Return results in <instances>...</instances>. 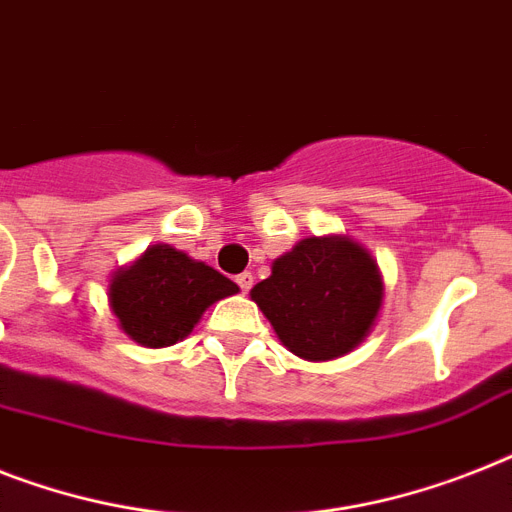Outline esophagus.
I'll return each instance as SVG.
<instances>
[{"instance_id": "34e87169", "label": "esophagus", "mask_w": 512, "mask_h": 512, "mask_svg": "<svg viewBox=\"0 0 512 512\" xmlns=\"http://www.w3.org/2000/svg\"><path fill=\"white\" fill-rule=\"evenodd\" d=\"M252 281H255V278H252V273H239V276H236V284H239V289H242L244 294L252 289Z\"/></svg>"}]
</instances>
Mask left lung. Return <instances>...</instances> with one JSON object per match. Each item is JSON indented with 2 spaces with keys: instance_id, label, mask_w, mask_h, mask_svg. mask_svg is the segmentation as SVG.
<instances>
[{
  "instance_id": "1",
  "label": "left lung",
  "mask_w": 512,
  "mask_h": 512,
  "mask_svg": "<svg viewBox=\"0 0 512 512\" xmlns=\"http://www.w3.org/2000/svg\"><path fill=\"white\" fill-rule=\"evenodd\" d=\"M286 350L321 363L352 352L371 334L384 302L376 260L350 236H310L273 260L249 292Z\"/></svg>"
}]
</instances>
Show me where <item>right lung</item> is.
<instances>
[{
	"mask_svg": "<svg viewBox=\"0 0 512 512\" xmlns=\"http://www.w3.org/2000/svg\"><path fill=\"white\" fill-rule=\"evenodd\" d=\"M239 292L210 265L170 244L152 247L110 278L107 299L118 326L141 347H170L194 331L207 307Z\"/></svg>",
	"mask_w": 512,
	"mask_h": 512,
	"instance_id": "right-lung-1",
	"label": "right lung"
}]
</instances>
